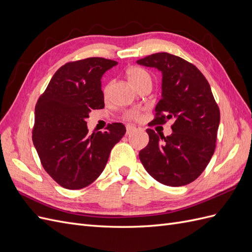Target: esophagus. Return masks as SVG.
Masks as SVG:
<instances>
[{
    "label": "esophagus",
    "instance_id": "esophagus-1",
    "mask_svg": "<svg viewBox=\"0 0 252 252\" xmlns=\"http://www.w3.org/2000/svg\"><path fill=\"white\" fill-rule=\"evenodd\" d=\"M134 130H135V127L134 126H132V125H127L126 126V133L127 134L132 133Z\"/></svg>",
    "mask_w": 252,
    "mask_h": 252
}]
</instances>
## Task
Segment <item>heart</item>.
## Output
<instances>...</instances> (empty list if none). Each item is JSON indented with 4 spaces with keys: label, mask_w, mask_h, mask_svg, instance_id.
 <instances>
[{
    "label": "heart",
    "mask_w": 252,
    "mask_h": 252,
    "mask_svg": "<svg viewBox=\"0 0 252 252\" xmlns=\"http://www.w3.org/2000/svg\"><path fill=\"white\" fill-rule=\"evenodd\" d=\"M126 74H127L128 80L131 82V84L135 88H138L144 83L151 82V78H150L149 72L146 69H144V68H142V67H136V66L130 67L126 71ZM110 89H111V84L110 83L106 84V85L103 88V94H104L105 97H108V95L110 94ZM125 117L127 119H139L140 112L136 111V110L127 111L126 114H125Z\"/></svg>",
    "instance_id": "obj_1"
}]
</instances>
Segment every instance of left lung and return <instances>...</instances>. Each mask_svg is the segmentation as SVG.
Wrapping results in <instances>:
<instances>
[{
    "mask_svg": "<svg viewBox=\"0 0 252 252\" xmlns=\"http://www.w3.org/2000/svg\"><path fill=\"white\" fill-rule=\"evenodd\" d=\"M136 63L162 72V98L154 123L173 121L168 136L147 129L149 143L140 151L141 162L162 184L187 185L200 177L216 149L220 109L209 83L193 64L167 52Z\"/></svg>",
    "mask_w": 252,
    "mask_h": 252,
    "instance_id": "left-lung-1",
    "label": "left lung"
}]
</instances>
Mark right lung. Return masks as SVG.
Returning a JSON list of instances; mask_svg holds the SVG:
<instances>
[{
    "label": "right lung",
    "instance_id": "add662e5",
    "mask_svg": "<svg viewBox=\"0 0 252 252\" xmlns=\"http://www.w3.org/2000/svg\"><path fill=\"white\" fill-rule=\"evenodd\" d=\"M118 62L88 58L67 63L53 74L34 109L32 141L44 169L66 189L94 182L126 128L112 123L107 130L88 134L91 109L104 108L101 79Z\"/></svg>",
    "mask_w": 252,
    "mask_h": 252
}]
</instances>
